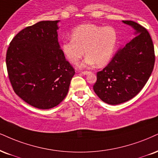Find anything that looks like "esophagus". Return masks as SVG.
Instances as JSON below:
<instances>
[{"mask_svg":"<svg viewBox=\"0 0 158 158\" xmlns=\"http://www.w3.org/2000/svg\"><path fill=\"white\" fill-rule=\"evenodd\" d=\"M89 73H90V72H88V71H83V72H82V74H83V75H88Z\"/></svg>","mask_w":158,"mask_h":158,"instance_id":"34e87169","label":"esophagus"}]
</instances>
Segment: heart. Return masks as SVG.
Here are the masks:
<instances>
[{"label": "heart", "mask_w": 158, "mask_h": 158, "mask_svg": "<svg viewBox=\"0 0 158 158\" xmlns=\"http://www.w3.org/2000/svg\"><path fill=\"white\" fill-rule=\"evenodd\" d=\"M117 41V32L113 27L83 24L74 29L72 39L64 40L61 48L72 64L78 63L85 51L87 56L83 67H91L96 64L102 67L111 59Z\"/></svg>", "instance_id": "1"}]
</instances>
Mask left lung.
I'll list each match as a JSON object with an SVG mask.
<instances>
[{
	"instance_id": "left-lung-1",
	"label": "left lung",
	"mask_w": 158,
	"mask_h": 158,
	"mask_svg": "<svg viewBox=\"0 0 158 158\" xmlns=\"http://www.w3.org/2000/svg\"><path fill=\"white\" fill-rule=\"evenodd\" d=\"M123 23L135 29L136 36L97 73V81L93 86L100 100L110 105L127 102L139 94L155 65L153 42L147 29L131 20Z\"/></svg>"
}]
</instances>
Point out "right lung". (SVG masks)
<instances>
[{
  "label": "right lung",
  "instance_id": "obj_1",
  "mask_svg": "<svg viewBox=\"0 0 158 158\" xmlns=\"http://www.w3.org/2000/svg\"><path fill=\"white\" fill-rule=\"evenodd\" d=\"M41 21L11 40L6 67L12 88L25 102L40 109L58 106L67 96L75 69L58 41V23Z\"/></svg>",
  "mask_w": 158,
  "mask_h": 158
}]
</instances>
